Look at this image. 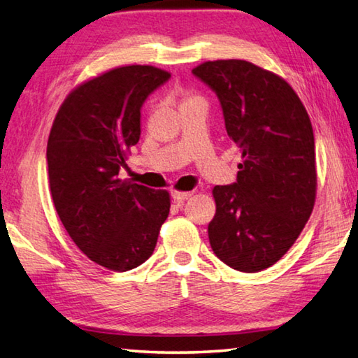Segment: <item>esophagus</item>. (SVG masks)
Segmentation results:
<instances>
[{
	"instance_id": "obj_1",
	"label": "esophagus",
	"mask_w": 358,
	"mask_h": 358,
	"mask_svg": "<svg viewBox=\"0 0 358 358\" xmlns=\"http://www.w3.org/2000/svg\"><path fill=\"white\" fill-rule=\"evenodd\" d=\"M192 196V192H183V191H172V199L177 200V201H183L187 200Z\"/></svg>"
}]
</instances>
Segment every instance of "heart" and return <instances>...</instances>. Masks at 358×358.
Here are the masks:
<instances>
[{
	"mask_svg": "<svg viewBox=\"0 0 358 358\" xmlns=\"http://www.w3.org/2000/svg\"><path fill=\"white\" fill-rule=\"evenodd\" d=\"M196 101H203V100H201V96L194 92V90H183V92H181V106L191 105V103H196Z\"/></svg>",
	"mask_w": 358,
	"mask_h": 358,
	"instance_id": "b5f03b06",
	"label": "heart"
}]
</instances>
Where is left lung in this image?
Returning <instances> with one entry per match:
<instances>
[{"mask_svg": "<svg viewBox=\"0 0 358 358\" xmlns=\"http://www.w3.org/2000/svg\"><path fill=\"white\" fill-rule=\"evenodd\" d=\"M192 73L216 92L227 134L243 153L236 183L213 189L211 249L233 269L263 271L291 249L313 211L317 175L308 113L282 76L249 61H206Z\"/></svg>", "mask_w": 358, "mask_h": 358, "instance_id": "left-lung-1", "label": "left lung"}]
</instances>
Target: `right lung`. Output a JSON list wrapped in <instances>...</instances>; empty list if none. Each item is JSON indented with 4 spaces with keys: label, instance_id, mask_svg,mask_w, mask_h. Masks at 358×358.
Returning <instances> with one entry per match:
<instances>
[{
    "label": "right lung",
    "instance_id": "1",
    "mask_svg": "<svg viewBox=\"0 0 358 358\" xmlns=\"http://www.w3.org/2000/svg\"><path fill=\"white\" fill-rule=\"evenodd\" d=\"M169 78L153 66L108 70L71 90L51 127L47 161L57 216L78 249L109 271L150 258L171 210L167 191L119 178L139 142L142 103Z\"/></svg>",
    "mask_w": 358,
    "mask_h": 358
}]
</instances>
